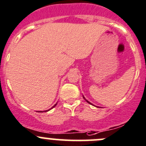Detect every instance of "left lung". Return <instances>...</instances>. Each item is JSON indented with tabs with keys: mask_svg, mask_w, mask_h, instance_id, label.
Here are the masks:
<instances>
[{
	"mask_svg": "<svg viewBox=\"0 0 146 146\" xmlns=\"http://www.w3.org/2000/svg\"><path fill=\"white\" fill-rule=\"evenodd\" d=\"M83 98H84V99H85V98H84V97H83ZM85 100H86V99H85ZM86 100V101H87V102H88V103H90V104H91V105H92V103H90V102H89V101H88V100Z\"/></svg>",
	"mask_w": 146,
	"mask_h": 146,
	"instance_id": "left-lung-1",
	"label": "left lung"
}]
</instances>
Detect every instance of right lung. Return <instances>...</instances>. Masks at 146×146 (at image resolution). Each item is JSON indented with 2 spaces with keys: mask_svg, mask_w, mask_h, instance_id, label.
I'll list each match as a JSON object with an SVG mask.
<instances>
[{
  "mask_svg": "<svg viewBox=\"0 0 146 146\" xmlns=\"http://www.w3.org/2000/svg\"><path fill=\"white\" fill-rule=\"evenodd\" d=\"M56 104H57V103H56ZM56 105H55V106H53V108H54V107H55V106H56ZM48 111H49V110H48Z\"/></svg>",
  "mask_w": 146,
  "mask_h": 146,
  "instance_id": "1",
  "label": "right lung"
}]
</instances>
